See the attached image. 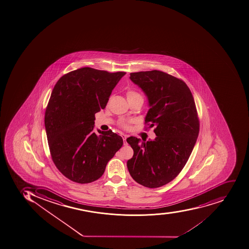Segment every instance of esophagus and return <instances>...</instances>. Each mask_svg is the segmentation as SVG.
Wrapping results in <instances>:
<instances>
[{"mask_svg": "<svg viewBox=\"0 0 249 249\" xmlns=\"http://www.w3.org/2000/svg\"><path fill=\"white\" fill-rule=\"evenodd\" d=\"M121 137H123V139H124V144L127 145V143H126V138L128 137V135L126 134H124V133H122Z\"/></svg>", "mask_w": 249, "mask_h": 249, "instance_id": "34e87169", "label": "esophagus"}]
</instances>
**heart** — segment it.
<instances>
[{"instance_id": "b5f03b06", "label": "heart", "mask_w": 249, "mask_h": 249, "mask_svg": "<svg viewBox=\"0 0 249 249\" xmlns=\"http://www.w3.org/2000/svg\"><path fill=\"white\" fill-rule=\"evenodd\" d=\"M126 96H127L128 100L133 99H142V96L140 95L139 93L134 91V90H132V89H129V90H128L127 92H126ZM120 125H121L122 127L127 128L128 123L122 122L121 124H120Z\"/></svg>"}]
</instances>
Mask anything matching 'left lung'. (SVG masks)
<instances>
[{
    "mask_svg": "<svg viewBox=\"0 0 249 249\" xmlns=\"http://www.w3.org/2000/svg\"><path fill=\"white\" fill-rule=\"evenodd\" d=\"M148 99L145 124L156 126L154 141L126 139L133 150L127 160L130 176L147 188L168 184L181 172L199 135V121L195 101L182 80L160 71L130 73ZM148 125V124H147Z\"/></svg>",
    "mask_w": 249,
    "mask_h": 249,
    "instance_id": "8db88e82",
    "label": "left lung"
}]
</instances>
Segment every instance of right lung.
<instances>
[{"mask_svg":"<svg viewBox=\"0 0 249 249\" xmlns=\"http://www.w3.org/2000/svg\"><path fill=\"white\" fill-rule=\"evenodd\" d=\"M125 72L82 68L66 73L53 89L45 112L50 154L57 169L77 183H90L124 144L112 130L93 131L95 114L106 108Z\"/></svg>","mask_w":249,"mask_h":249,"instance_id":"right-lung-1","label":"right lung"}]
</instances>
